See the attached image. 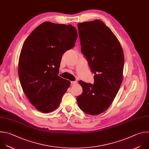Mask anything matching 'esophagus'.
<instances>
[{"instance_id":"1","label":"esophagus","mask_w":149,"mask_h":149,"mask_svg":"<svg viewBox=\"0 0 149 149\" xmlns=\"http://www.w3.org/2000/svg\"><path fill=\"white\" fill-rule=\"evenodd\" d=\"M77 83V81H71V85H75V84H76Z\"/></svg>"}]
</instances>
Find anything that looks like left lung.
Here are the masks:
<instances>
[{
	"mask_svg": "<svg viewBox=\"0 0 149 149\" xmlns=\"http://www.w3.org/2000/svg\"><path fill=\"white\" fill-rule=\"evenodd\" d=\"M81 52L92 73L94 84L79 81L82 93L79 108L91 115L105 112L112 104L123 79L124 54L112 30L100 20L78 24Z\"/></svg>",
	"mask_w": 149,
	"mask_h": 149,
	"instance_id": "left-lung-1",
	"label": "left lung"
}]
</instances>
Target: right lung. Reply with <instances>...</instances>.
Wrapping results in <instances>:
<instances>
[{
  "mask_svg": "<svg viewBox=\"0 0 149 149\" xmlns=\"http://www.w3.org/2000/svg\"><path fill=\"white\" fill-rule=\"evenodd\" d=\"M78 35L71 24L49 22L37 27L25 40L19 59L18 74L30 103L44 113L60 105L70 81L58 75L63 54L75 46Z\"/></svg>",
  "mask_w": 149,
  "mask_h": 149,
  "instance_id": "1",
  "label": "right lung"
}]
</instances>
